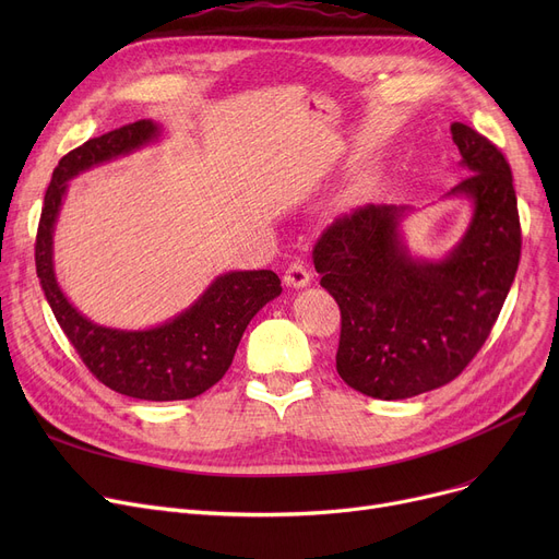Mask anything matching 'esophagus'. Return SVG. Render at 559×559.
<instances>
[{"mask_svg":"<svg viewBox=\"0 0 559 559\" xmlns=\"http://www.w3.org/2000/svg\"><path fill=\"white\" fill-rule=\"evenodd\" d=\"M310 272L306 270L304 262H292L289 267L285 270V276H283V283L292 289H301V287H308L310 285Z\"/></svg>","mask_w":559,"mask_h":559,"instance_id":"34e87169","label":"esophagus"}]
</instances>
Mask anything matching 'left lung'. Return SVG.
Masks as SVG:
<instances>
[{
    "label": "left lung",
    "instance_id": "left-lung-1",
    "mask_svg": "<svg viewBox=\"0 0 559 559\" xmlns=\"http://www.w3.org/2000/svg\"><path fill=\"white\" fill-rule=\"evenodd\" d=\"M451 135L466 179L444 199L472 205L462 238L442 258L409 251V205H365L314 247V270L342 310L337 373L371 399L401 401L442 388L485 344L512 287L521 228L512 171L472 127Z\"/></svg>",
    "mask_w": 559,
    "mask_h": 559
}]
</instances>
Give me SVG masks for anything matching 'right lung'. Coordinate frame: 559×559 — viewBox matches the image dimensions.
I'll return each instance as SVG.
<instances>
[{"label": "right lung", "mask_w": 559, "mask_h": 559, "mask_svg": "<svg viewBox=\"0 0 559 559\" xmlns=\"http://www.w3.org/2000/svg\"><path fill=\"white\" fill-rule=\"evenodd\" d=\"M160 140V124L140 120L87 140L61 158L45 194L36 270L58 326L106 388L140 401H186L222 380L249 321L283 292L281 278L272 270L219 274L179 314L158 326L129 331L97 324L79 312L58 285L53 267V230L70 181Z\"/></svg>", "instance_id": "right-lung-1"}]
</instances>
